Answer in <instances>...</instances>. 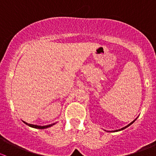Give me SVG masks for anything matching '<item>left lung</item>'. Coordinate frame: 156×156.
I'll list each match as a JSON object with an SVG mask.
<instances>
[{"label":"left lung","instance_id":"8db88e82","mask_svg":"<svg viewBox=\"0 0 156 156\" xmlns=\"http://www.w3.org/2000/svg\"><path fill=\"white\" fill-rule=\"evenodd\" d=\"M136 119H135V120H133V122H130V124H129V125H127V126H125V127H122V128L119 129V130H113V131H119V130H124V129H125V128H126V127H129V126H130V125H132V124H133V122H135V121H136Z\"/></svg>","mask_w":156,"mask_h":156}]
</instances>
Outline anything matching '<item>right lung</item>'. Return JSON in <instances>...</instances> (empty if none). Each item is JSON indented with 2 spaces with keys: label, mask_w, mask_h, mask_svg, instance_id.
<instances>
[{
  "label": "right lung",
  "mask_w": 156,
  "mask_h": 156,
  "mask_svg": "<svg viewBox=\"0 0 156 156\" xmlns=\"http://www.w3.org/2000/svg\"><path fill=\"white\" fill-rule=\"evenodd\" d=\"M25 124H26L27 125H29V127H34V128H37V129H45V128H48V127H50L51 126H53V125H55V123L51 124V125H45V126H38V125H31V124H28L26 122H23Z\"/></svg>",
  "instance_id": "1"
}]
</instances>
